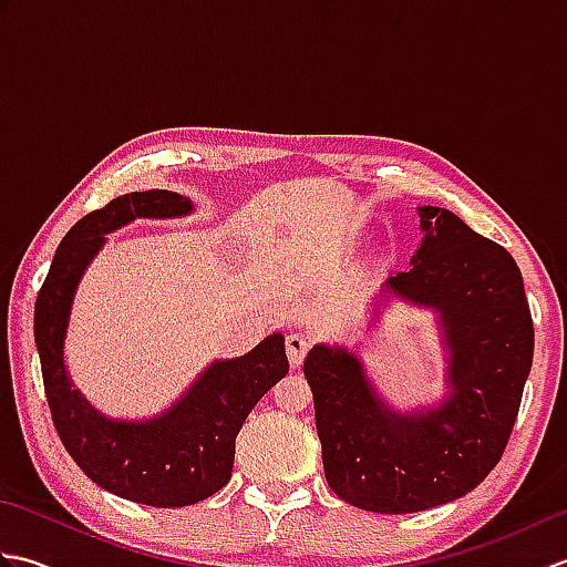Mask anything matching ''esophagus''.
Listing matches in <instances>:
<instances>
[{"instance_id": "34e87169", "label": "esophagus", "mask_w": 567, "mask_h": 567, "mask_svg": "<svg viewBox=\"0 0 567 567\" xmlns=\"http://www.w3.org/2000/svg\"><path fill=\"white\" fill-rule=\"evenodd\" d=\"M285 348H287V358H290V365L292 368H299V365L305 363V358L309 353V341L305 339L302 333H290V336H287Z\"/></svg>"}]
</instances>
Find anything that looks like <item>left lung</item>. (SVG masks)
I'll return each instance as SVG.
<instances>
[{
    "mask_svg": "<svg viewBox=\"0 0 567 567\" xmlns=\"http://www.w3.org/2000/svg\"><path fill=\"white\" fill-rule=\"evenodd\" d=\"M412 268L388 277L392 299L436 315L445 394L400 412L351 348L317 343L305 360L329 487L358 509L424 512L467 495L499 463L534 360V321L519 265L441 207H419Z\"/></svg>",
    "mask_w": 567,
    "mask_h": 567,
    "instance_id": "obj_1",
    "label": "left lung"
}]
</instances>
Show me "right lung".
<instances>
[{
  "label": "right lung",
  "instance_id": "obj_1",
  "mask_svg": "<svg viewBox=\"0 0 567 567\" xmlns=\"http://www.w3.org/2000/svg\"><path fill=\"white\" fill-rule=\"evenodd\" d=\"M195 212L171 189L128 192L70 228L35 297L33 336L48 406L72 461L116 497L148 507H187L212 497L231 480L236 436L250 409L290 363L285 336L270 333L240 358L214 360L171 406L151 419H112L97 412L70 380L65 339L84 270L106 234L136 219H177Z\"/></svg>",
  "mask_w": 567,
  "mask_h": 567
}]
</instances>
